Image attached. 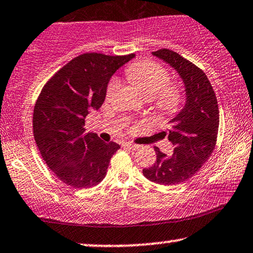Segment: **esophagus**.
I'll use <instances>...</instances> for the list:
<instances>
[{
	"label": "esophagus",
	"instance_id": "34e87169",
	"mask_svg": "<svg viewBox=\"0 0 253 253\" xmlns=\"http://www.w3.org/2000/svg\"><path fill=\"white\" fill-rule=\"evenodd\" d=\"M123 147L126 149H130V150H136L139 148V146L135 145V143H132V142H125L123 143Z\"/></svg>",
	"mask_w": 253,
	"mask_h": 253
}]
</instances>
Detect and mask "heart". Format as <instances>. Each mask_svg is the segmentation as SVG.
Segmentation results:
<instances>
[{"label": "heart", "mask_w": 253, "mask_h": 253, "mask_svg": "<svg viewBox=\"0 0 253 253\" xmlns=\"http://www.w3.org/2000/svg\"><path fill=\"white\" fill-rule=\"evenodd\" d=\"M126 77L143 97L154 99L155 106L161 112L172 113L177 110L181 100L180 92L174 86L169 85L167 70L158 63L150 60L134 63L126 70ZM119 88V81H112L106 89L107 100L113 99Z\"/></svg>", "instance_id": "heart-1"}]
</instances>
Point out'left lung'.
Returning a JSON list of instances; mask_svg holds the SVG:
<instances>
[{
	"label": "left lung",
	"mask_w": 253,
	"mask_h": 253,
	"mask_svg": "<svg viewBox=\"0 0 253 253\" xmlns=\"http://www.w3.org/2000/svg\"><path fill=\"white\" fill-rule=\"evenodd\" d=\"M152 53L180 75L187 99L184 107L160 133L168 136L174 145V153L168 156L155 147V164L142 172L154 183L181 184L200 170L215 149L219 125L218 104L206 73L195 64L169 49Z\"/></svg>",
	"instance_id": "1"
}]
</instances>
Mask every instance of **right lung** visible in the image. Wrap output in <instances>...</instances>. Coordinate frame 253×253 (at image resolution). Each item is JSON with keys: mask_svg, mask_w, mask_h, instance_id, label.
<instances>
[{"mask_svg": "<svg viewBox=\"0 0 253 253\" xmlns=\"http://www.w3.org/2000/svg\"><path fill=\"white\" fill-rule=\"evenodd\" d=\"M134 56L83 53L42 88L34 108L35 141L47 167L70 187L83 189L100 183L112 155L120 148L86 133L85 118L100 108L111 77Z\"/></svg>", "mask_w": 253, "mask_h": 253, "instance_id": "1", "label": "right lung"}]
</instances>
